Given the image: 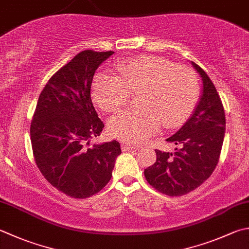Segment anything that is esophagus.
<instances>
[{"instance_id": "obj_1", "label": "esophagus", "mask_w": 249, "mask_h": 249, "mask_svg": "<svg viewBox=\"0 0 249 249\" xmlns=\"http://www.w3.org/2000/svg\"><path fill=\"white\" fill-rule=\"evenodd\" d=\"M122 150L123 151H134V150H137V148L133 147V145L126 144V143H122Z\"/></svg>"}]
</instances>
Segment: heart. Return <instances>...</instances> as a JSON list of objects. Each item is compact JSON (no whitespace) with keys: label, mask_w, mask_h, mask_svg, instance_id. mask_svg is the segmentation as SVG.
<instances>
[{"label":"heart","mask_w":249,"mask_h":249,"mask_svg":"<svg viewBox=\"0 0 249 249\" xmlns=\"http://www.w3.org/2000/svg\"><path fill=\"white\" fill-rule=\"evenodd\" d=\"M119 76L100 72L94 77L91 95L106 112L123 107L130 92L140 91L141 108L122 111L109 120L111 136L129 144H139L160 128L184 123L197 101L198 82L192 70L176 67L164 58L135 57L120 62Z\"/></svg>","instance_id":"b5f03b06"}]
</instances>
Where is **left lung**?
Wrapping results in <instances>:
<instances>
[{"instance_id": "1", "label": "left lung", "mask_w": 249, "mask_h": 249, "mask_svg": "<svg viewBox=\"0 0 249 249\" xmlns=\"http://www.w3.org/2000/svg\"><path fill=\"white\" fill-rule=\"evenodd\" d=\"M202 94L193 113L177 133L166 140L176 144L174 152L155 150L157 160L144 169L147 181L158 191L179 196L193 191L215 170L226 130V115L215 85L201 67Z\"/></svg>"}]
</instances>
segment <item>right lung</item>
I'll return each mask as SVG.
<instances>
[{
	"mask_svg": "<svg viewBox=\"0 0 249 249\" xmlns=\"http://www.w3.org/2000/svg\"><path fill=\"white\" fill-rule=\"evenodd\" d=\"M112 53H77L47 82L31 122L38 169L53 187L73 198H86L105 188L122 153L116 140L89 145L105 127L90 98L92 77Z\"/></svg>",
	"mask_w": 249,
	"mask_h": 249,
	"instance_id": "obj_1",
	"label": "right lung"
}]
</instances>
